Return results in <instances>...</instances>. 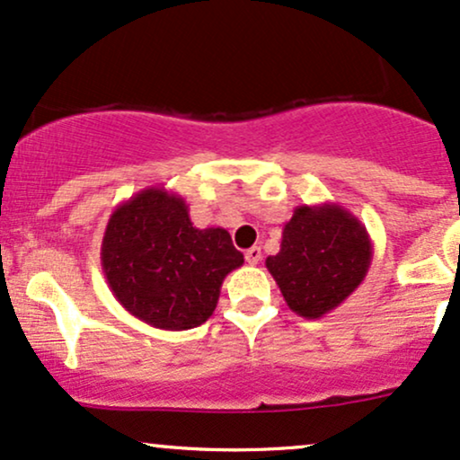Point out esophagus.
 Segmentation results:
<instances>
[{"label": "esophagus", "instance_id": "34e87169", "mask_svg": "<svg viewBox=\"0 0 460 460\" xmlns=\"http://www.w3.org/2000/svg\"><path fill=\"white\" fill-rule=\"evenodd\" d=\"M244 257H246V261L251 263V265H257L259 261H261V248H259V246L248 248V251L244 252Z\"/></svg>", "mask_w": 460, "mask_h": 460}]
</instances>
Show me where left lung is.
Listing matches in <instances>:
<instances>
[{
  "mask_svg": "<svg viewBox=\"0 0 460 460\" xmlns=\"http://www.w3.org/2000/svg\"><path fill=\"white\" fill-rule=\"evenodd\" d=\"M370 259L367 226L349 209L325 201L293 209L280 251L265 259V268L293 313L319 319L362 285Z\"/></svg>",
  "mask_w": 460,
  "mask_h": 460,
  "instance_id": "8db88e82",
  "label": "left lung"
}]
</instances>
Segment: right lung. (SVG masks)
Segmentation results:
<instances>
[{
    "label": "right lung",
    "mask_w": 460,
    "mask_h": 460,
    "mask_svg": "<svg viewBox=\"0 0 460 460\" xmlns=\"http://www.w3.org/2000/svg\"><path fill=\"white\" fill-rule=\"evenodd\" d=\"M109 289L158 330H190L212 317L226 274L244 263L223 226L197 229L184 197L149 186L111 214L101 246Z\"/></svg>",
    "instance_id": "1"
}]
</instances>
